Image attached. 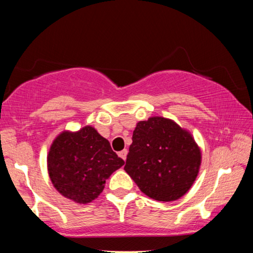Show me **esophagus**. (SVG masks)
<instances>
[{"instance_id": "34e87169", "label": "esophagus", "mask_w": 253, "mask_h": 253, "mask_svg": "<svg viewBox=\"0 0 253 253\" xmlns=\"http://www.w3.org/2000/svg\"><path fill=\"white\" fill-rule=\"evenodd\" d=\"M127 153H128V151H127V149H123V151H122V152H119V154H118V155H119V156H121V157L123 158V160H124V161H125V160H126V157H127Z\"/></svg>"}]
</instances>
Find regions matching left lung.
<instances>
[{
  "label": "left lung",
  "mask_w": 253,
  "mask_h": 253,
  "mask_svg": "<svg viewBox=\"0 0 253 253\" xmlns=\"http://www.w3.org/2000/svg\"><path fill=\"white\" fill-rule=\"evenodd\" d=\"M202 153L194 137L169 118L137 123L124 169L139 190L161 202L178 200L198 177Z\"/></svg>",
  "instance_id": "8db88e82"
}]
</instances>
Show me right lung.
<instances>
[{
    "label": "right lung",
    "instance_id": "obj_1",
    "mask_svg": "<svg viewBox=\"0 0 253 253\" xmlns=\"http://www.w3.org/2000/svg\"><path fill=\"white\" fill-rule=\"evenodd\" d=\"M124 164L108 140L92 126L60 132L46 157L49 177L55 190L79 204L97 199L106 179Z\"/></svg>",
    "mask_w": 253,
    "mask_h": 253
}]
</instances>
